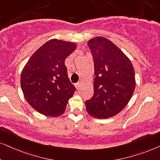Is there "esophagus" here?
<instances>
[{
  "mask_svg": "<svg viewBox=\"0 0 160 160\" xmlns=\"http://www.w3.org/2000/svg\"><path fill=\"white\" fill-rule=\"evenodd\" d=\"M80 86H81V81H79L78 82H77V83H76V88H80Z\"/></svg>",
  "mask_w": 160,
  "mask_h": 160,
  "instance_id": "esophagus-1",
  "label": "esophagus"
}]
</instances>
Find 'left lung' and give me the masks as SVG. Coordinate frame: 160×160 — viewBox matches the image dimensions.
I'll return each instance as SVG.
<instances>
[{
	"label": "left lung",
	"instance_id": "obj_1",
	"mask_svg": "<svg viewBox=\"0 0 160 160\" xmlns=\"http://www.w3.org/2000/svg\"><path fill=\"white\" fill-rule=\"evenodd\" d=\"M94 63V96L86 102L88 114L107 119L120 113L132 97L136 80L131 60L103 37L88 41Z\"/></svg>",
	"mask_w": 160,
	"mask_h": 160
}]
</instances>
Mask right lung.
Returning <instances> with one entry per match:
<instances>
[{
    "mask_svg": "<svg viewBox=\"0 0 160 160\" xmlns=\"http://www.w3.org/2000/svg\"><path fill=\"white\" fill-rule=\"evenodd\" d=\"M75 43L52 39L31 56L23 68L21 85L24 98L43 115L58 117L65 112L76 88L68 78L65 60Z\"/></svg>",
    "mask_w": 160,
    "mask_h": 160,
    "instance_id": "1",
    "label": "right lung"
}]
</instances>
